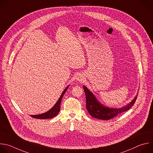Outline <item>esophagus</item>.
Segmentation results:
<instances>
[{"label":"esophagus","mask_w":153,"mask_h":153,"mask_svg":"<svg viewBox=\"0 0 153 153\" xmlns=\"http://www.w3.org/2000/svg\"><path fill=\"white\" fill-rule=\"evenodd\" d=\"M79 80H80V79H79Z\"/></svg>","instance_id":"esophagus-1"}]
</instances>
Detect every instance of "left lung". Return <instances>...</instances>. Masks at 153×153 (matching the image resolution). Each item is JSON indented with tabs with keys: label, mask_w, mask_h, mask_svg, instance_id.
Here are the masks:
<instances>
[{
	"label": "left lung",
	"mask_w": 153,
	"mask_h": 153,
	"mask_svg": "<svg viewBox=\"0 0 153 153\" xmlns=\"http://www.w3.org/2000/svg\"><path fill=\"white\" fill-rule=\"evenodd\" d=\"M86 98V108L89 114L95 118L104 120H110L118 114L129 110L135 103L137 95L128 105L120 108H109L101 104L94 95L85 87L82 86Z\"/></svg>",
	"instance_id": "1"
}]
</instances>
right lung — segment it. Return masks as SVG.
I'll use <instances>...</instances> for the list:
<instances>
[{"instance_id":"1","label":"right lung","mask_w":153,"mask_h":153,"mask_svg":"<svg viewBox=\"0 0 153 153\" xmlns=\"http://www.w3.org/2000/svg\"><path fill=\"white\" fill-rule=\"evenodd\" d=\"M68 87H69V85L64 90L62 94L61 95L60 97L59 98L58 101L56 102L55 105L51 110H49L47 112L43 113V114H37V115H30V116H32L33 117L36 118V119H45L52 118V117H55V116H56L60 110V104H61V102H62V100L65 92L66 91L67 89L68 88Z\"/></svg>"}]
</instances>
